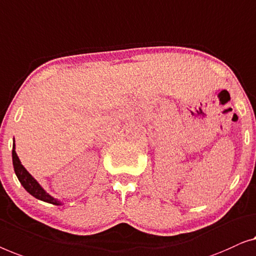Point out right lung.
I'll list each match as a JSON object with an SVG mask.
<instances>
[{
  "label": "right lung",
  "instance_id": "add662e5",
  "mask_svg": "<svg viewBox=\"0 0 256 256\" xmlns=\"http://www.w3.org/2000/svg\"><path fill=\"white\" fill-rule=\"evenodd\" d=\"M12 164H14V169H15V172L18 178L20 184L24 186L25 190L28 194H31L32 196L36 197V198L48 202V203L54 204V205H59L60 202L56 200V198H53L52 196H50L48 192H45L44 189L39 186V183L36 181V180L32 178V176L28 174V172L23 167V164H20V161L17 156V154L15 152V144H14L12 147Z\"/></svg>",
  "mask_w": 256,
  "mask_h": 256
}]
</instances>
